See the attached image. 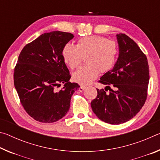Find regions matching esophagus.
<instances>
[{
	"label": "esophagus",
	"instance_id": "1",
	"mask_svg": "<svg viewBox=\"0 0 160 160\" xmlns=\"http://www.w3.org/2000/svg\"><path fill=\"white\" fill-rule=\"evenodd\" d=\"M85 89V85H80V88H79V91L80 92H82Z\"/></svg>",
	"mask_w": 160,
	"mask_h": 160
}]
</instances>
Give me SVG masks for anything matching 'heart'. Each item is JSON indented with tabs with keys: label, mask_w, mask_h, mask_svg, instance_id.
<instances>
[{
	"label": "heart",
	"mask_w": 160,
	"mask_h": 160,
	"mask_svg": "<svg viewBox=\"0 0 160 160\" xmlns=\"http://www.w3.org/2000/svg\"><path fill=\"white\" fill-rule=\"evenodd\" d=\"M117 47L114 42L101 36H88L78 40L76 46L66 44L62 56L70 69L78 68L86 58L87 64L72 74L75 82L82 85L90 83L101 72H106L115 63Z\"/></svg>",
	"instance_id": "b5f03b06"
}]
</instances>
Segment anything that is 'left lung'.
<instances>
[{"label": "left lung", "instance_id": "left-lung-1", "mask_svg": "<svg viewBox=\"0 0 160 160\" xmlns=\"http://www.w3.org/2000/svg\"><path fill=\"white\" fill-rule=\"evenodd\" d=\"M116 38L118 58L113 69L100 78L99 82L107 85L104 90L97 89V96L91 102L97 117L113 125L126 122L140 112L150 80L147 57L138 44L125 34H116Z\"/></svg>", "mask_w": 160, "mask_h": 160}]
</instances>
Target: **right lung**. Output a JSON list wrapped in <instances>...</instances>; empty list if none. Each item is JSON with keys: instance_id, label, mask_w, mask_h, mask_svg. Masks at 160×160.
<instances>
[{"instance_id": "1", "label": "right lung", "mask_w": 160, "mask_h": 160, "mask_svg": "<svg viewBox=\"0 0 160 160\" xmlns=\"http://www.w3.org/2000/svg\"><path fill=\"white\" fill-rule=\"evenodd\" d=\"M74 37L69 32L42 34L27 44L20 53L14 70V85L26 112L42 123H53L65 116L70 99L80 88L69 82L70 75L62 49ZM61 83L64 88H57Z\"/></svg>"}]
</instances>
